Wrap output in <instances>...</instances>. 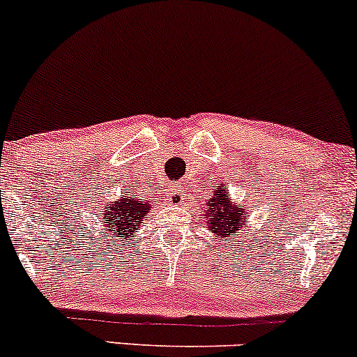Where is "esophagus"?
I'll return each instance as SVG.
<instances>
[{
	"label": "esophagus",
	"mask_w": 357,
	"mask_h": 357,
	"mask_svg": "<svg viewBox=\"0 0 357 357\" xmlns=\"http://www.w3.org/2000/svg\"><path fill=\"white\" fill-rule=\"evenodd\" d=\"M181 196H183V190L181 188H178V190H174V192H171V202H174V203H181Z\"/></svg>",
	"instance_id": "obj_1"
}]
</instances>
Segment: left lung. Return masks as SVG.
<instances>
[{
  "mask_svg": "<svg viewBox=\"0 0 357 357\" xmlns=\"http://www.w3.org/2000/svg\"><path fill=\"white\" fill-rule=\"evenodd\" d=\"M206 206L208 208L204 210L203 218L206 220V225L211 233H215L221 241H230L227 236H233V233L243 231L241 227H243L245 213L248 211V206L231 203L227 186L216 188Z\"/></svg>",
  "mask_w": 357,
  "mask_h": 357,
  "instance_id": "obj_1",
  "label": "left lung"
}]
</instances>
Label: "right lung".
Returning <instances> with one entry per match:
<instances>
[{
  "mask_svg": "<svg viewBox=\"0 0 357 357\" xmlns=\"http://www.w3.org/2000/svg\"><path fill=\"white\" fill-rule=\"evenodd\" d=\"M151 202L147 199H139L137 192L122 191L110 203H105L99 213L100 227H107V236H132L134 231L141 227L142 221L146 220L147 213L151 210ZM102 231H99L100 235Z\"/></svg>",
  "mask_w": 357,
  "mask_h": 357,
  "instance_id": "1",
  "label": "right lung"
}]
</instances>
